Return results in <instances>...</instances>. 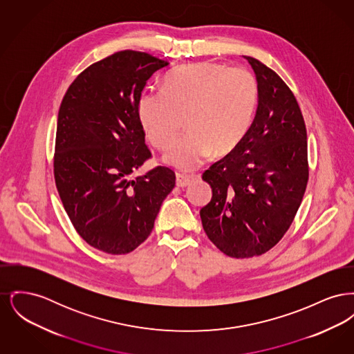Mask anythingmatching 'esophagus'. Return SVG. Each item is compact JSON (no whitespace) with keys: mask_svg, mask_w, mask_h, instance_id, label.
<instances>
[{"mask_svg":"<svg viewBox=\"0 0 354 354\" xmlns=\"http://www.w3.org/2000/svg\"><path fill=\"white\" fill-rule=\"evenodd\" d=\"M195 178L189 175H183V174H176V185L180 188H185L187 185H191Z\"/></svg>","mask_w":354,"mask_h":354,"instance_id":"esophagus-1","label":"esophagus"}]
</instances>
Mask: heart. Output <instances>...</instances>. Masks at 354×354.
<instances>
[{
  "mask_svg": "<svg viewBox=\"0 0 354 354\" xmlns=\"http://www.w3.org/2000/svg\"><path fill=\"white\" fill-rule=\"evenodd\" d=\"M259 86L251 71L215 62H196L172 70L163 93H143L138 119L153 147L166 149L185 118L188 134L176 140L165 160L182 171H194L214 151L235 150L252 124Z\"/></svg>",
  "mask_w": 354,
  "mask_h": 354,
  "instance_id": "heart-1",
  "label": "heart"
}]
</instances>
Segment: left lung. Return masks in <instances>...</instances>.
I'll return each instance as SVG.
<instances>
[{
    "label": "left lung",
    "instance_id": "1",
    "mask_svg": "<svg viewBox=\"0 0 354 354\" xmlns=\"http://www.w3.org/2000/svg\"><path fill=\"white\" fill-rule=\"evenodd\" d=\"M259 86L252 124L235 150L203 180L212 199L201 209L208 239L227 256L270 251L295 219L308 183V143L301 110L286 82L252 57Z\"/></svg>",
    "mask_w": 354,
    "mask_h": 354
}]
</instances>
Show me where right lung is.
Wrapping results in <instances>:
<instances>
[{
  "instance_id": "add662e5",
  "label": "right lung",
  "mask_w": 354,
  "mask_h": 354,
  "mask_svg": "<svg viewBox=\"0 0 354 354\" xmlns=\"http://www.w3.org/2000/svg\"><path fill=\"white\" fill-rule=\"evenodd\" d=\"M167 66L147 53H114L84 70L61 103L55 185L77 232L102 252L124 254L140 245L175 185V172L162 166L131 178L151 158L138 101Z\"/></svg>"
}]
</instances>
